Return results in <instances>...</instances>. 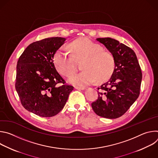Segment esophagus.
Instances as JSON below:
<instances>
[{
    "instance_id": "1",
    "label": "esophagus",
    "mask_w": 158,
    "mask_h": 158,
    "mask_svg": "<svg viewBox=\"0 0 158 158\" xmlns=\"http://www.w3.org/2000/svg\"><path fill=\"white\" fill-rule=\"evenodd\" d=\"M74 88L76 89H78V90H84L85 89V87H79V86H75Z\"/></svg>"
}]
</instances>
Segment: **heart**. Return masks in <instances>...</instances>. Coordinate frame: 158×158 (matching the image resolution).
<instances>
[{"mask_svg":"<svg viewBox=\"0 0 158 158\" xmlns=\"http://www.w3.org/2000/svg\"><path fill=\"white\" fill-rule=\"evenodd\" d=\"M73 56L62 48L58 49L53 57L56 70L66 77L76 71L75 60L83 59L81 67L83 71L71 77L69 82L76 85L85 86L108 79L114 69V59L112 54L104 51L101 45L87 37L77 39L69 45Z\"/></svg>","mask_w":158,"mask_h":158,"instance_id":"b5f03b06","label":"heart"}]
</instances>
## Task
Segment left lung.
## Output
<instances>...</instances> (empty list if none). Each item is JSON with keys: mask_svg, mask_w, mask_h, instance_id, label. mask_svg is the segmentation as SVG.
<instances>
[{"mask_svg": "<svg viewBox=\"0 0 158 158\" xmlns=\"http://www.w3.org/2000/svg\"><path fill=\"white\" fill-rule=\"evenodd\" d=\"M112 54L115 67L110 78L98 90V98L91 104L95 113L102 118L116 119L122 116L138 98L142 73L136 54L118 40L98 38Z\"/></svg>", "mask_w": 158, "mask_h": 158, "instance_id": "8db88e82", "label": "left lung"}]
</instances>
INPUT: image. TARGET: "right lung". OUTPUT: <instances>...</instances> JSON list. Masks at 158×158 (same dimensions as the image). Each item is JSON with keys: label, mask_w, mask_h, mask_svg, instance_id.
Returning <instances> with one entry per match:
<instances>
[{"label": "right lung", "mask_w": 158, "mask_h": 158, "mask_svg": "<svg viewBox=\"0 0 158 158\" xmlns=\"http://www.w3.org/2000/svg\"><path fill=\"white\" fill-rule=\"evenodd\" d=\"M65 40L56 37L34 42L17 61L15 89L22 105L37 116L49 118L57 114L74 89L65 84L53 62L55 52Z\"/></svg>", "instance_id": "obj_1"}]
</instances>
